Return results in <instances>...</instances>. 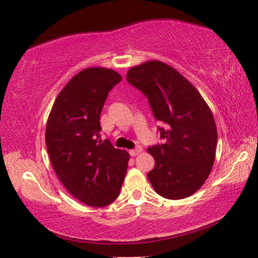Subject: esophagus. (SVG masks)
Listing matches in <instances>:
<instances>
[{"label": "esophagus", "mask_w": 258, "mask_h": 258, "mask_svg": "<svg viewBox=\"0 0 258 258\" xmlns=\"http://www.w3.org/2000/svg\"><path fill=\"white\" fill-rule=\"evenodd\" d=\"M142 151H143V149H142L141 146H138V147H135L134 150H131L130 154L132 156H136L138 154H140V153H142Z\"/></svg>", "instance_id": "1"}]
</instances>
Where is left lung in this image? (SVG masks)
Instances as JSON below:
<instances>
[{"instance_id":"8db88e82","label":"left lung","mask_w":258,"mask_h":258,"mask_svg":"<svg viewBox=\"0 0 258 258\" xmlns=\"http://www.w3.org/2000/svg\"><path fill=\"white\" fill-rule=\"evenodd\" d=\"M131 85L149 101L164 144L147 149L155 166L147 174L158 195L182 200L200 189L210 175L217 144V130L210 107L190 82L160 61L131 69Z\"/></svg>"}]
</instances>
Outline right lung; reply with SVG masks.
Returning a JSON list of instances; mask_svg holds the SVG:
<instances>
[{
  "instance_id": "1",
  "label": "right lung",
  "mask_w": 258,
  "mask_h": 258,
  "mask_svg": "<svg viewBox=\"0 0 258 258\" xmlns=\"http://www.w3.org/2000/svg\"><path fill=\"white\" fill-rule=\"evenodd\" d=\"M120 80L109 69L81 71L59 92L47 119L45 142L54 171L69 193L89 206L116 200L127 171L128 153L100 134L103 105Z\"/></svg>"
}]
</instances>
